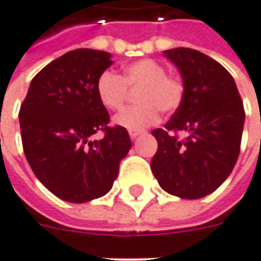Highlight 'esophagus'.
<instances>
[{
	"mask_svg": "<svg viewBox=\"0 0 261 261\" xmlns=\"http://www.w3.org/2000/svg\"><path fill=\"white\" fill-rule=\"evenodd\" d=\"M142 134H143V130H142V129H130V130H129V136H130L132 139H135L136 136H139V135Z\"/></svg>",
	"mask_w": 261,
	"mask_h": 261,
	"instance_id": "34e87169",
	"label": "esophagus"
}]
</instances>
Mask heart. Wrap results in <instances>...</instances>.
Segmentation results:
<instances>
[{"instance_id": "heart-1", "label": "heart", "mask_w": 261, "mask_h": 261, "mask_svg": "<svg viewBox=\"0 0 261 261\" xmlns=\"http://www.w3.org/2000/svg\"><path fill=\"white\" fill-rule=\"evenodd\" d=\"M129 89L138 91V105L122 111L113 122L126 129H143L159 119V111L176 112L185 98V84L179 76L153 59H139L123 66V75L105 71L96 81L100 103L109 111H119L129 98Z\"/></svg>"}]
</instances>
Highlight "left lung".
<instances>
[{"label": "left lung", "mask_w": 261, "mask_h": 261, "mask_svg": "<svg viewBox=\"0 0 261 261\" xmlns=\"http://www.w3.org/2000/svg\"><path fill=\"white\" fill-rule=\"evenodd\" d=\"M182 75L185 98L163 129L150 169L163 190L200 199L229 177L240 153L244 108L236 82L217 61L190 48L163 52ZM177 132L187 138L179 140Z\"/></svg>", "instance_id": "8db88e82"}]
</instances>
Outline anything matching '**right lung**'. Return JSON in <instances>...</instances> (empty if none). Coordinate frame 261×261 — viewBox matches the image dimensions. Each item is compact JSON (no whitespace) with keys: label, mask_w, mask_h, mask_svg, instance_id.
<instances>
[{"label":"right lung","mask_w":261,"mask_h":261,"mask_svg":"<svg viewBox=\"0 0 261 261\" xmlns=\"http://www.w3.org/2000/svg\"><path fill=\"white\" fill-rule=\"evenodd\" d=\"M112 64L105 51L66 52L34 76L19 109L25 158L38 180L65 202L107 195L132 146L125 127L108 126L96 93V81ZM98 130L106 136L89 141Z\"/></svg>","instance_id":"right-lung-1"}]
</instances>
